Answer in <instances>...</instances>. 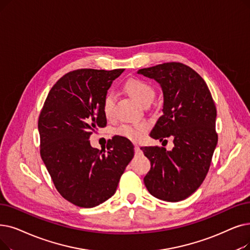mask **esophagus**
<instances>
[{
  "label": "esophagus",
  "instance_id": "34e87169",
  "mask_svg": "<svg viewBox=\"0 0 250 250\" xmlns=\"http://www.w3.org/2000/svg\"><path fill=\"white\" fill-rule=\"evenodd\" d=\"M135 153H136V154H139V155L142 154V150L140 149V147H139L138 145H135Z\"/></svg>",
  "mask_w": 250,
  "mask_h": 250
}]
</instances>
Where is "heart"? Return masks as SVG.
<instances>
[{
	"mask_svg": "<svg viewBox=\"0 0 250 250\" xmlns=\"http://www.w3.org/2000/svg\"><path fill=\"white\" fill-rule=\"evenodd\" d=\"M126 91L141 105H145L149 101H153L155 92L152 86L142 80H131L125 84ZM115 97L112 93H108L103 101V112L107 118H111L114 114ZM148 129L147 124L124 125L117 128V135L126 138L134 142L142 140Z\"/></svg>",
	"mask_w": 250,
	"mask_h": 250,
	"instance_id": "heart-1",
	"label": "heart"
}]
</instances>
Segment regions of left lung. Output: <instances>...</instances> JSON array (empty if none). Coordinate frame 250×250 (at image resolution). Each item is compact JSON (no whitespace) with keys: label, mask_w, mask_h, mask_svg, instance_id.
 <instances>
[{"label":"left lung","mask_w":250,"mask_h":250,"mask_svg":"<svg viewBox=\"0 0 250 250\" xmlns=\"http://www.w3.org/2000/svg\"><path fill=\"white\" fill-rule=\"evenodd\" d=\"M138 73L156 81L164 93V114L150 137L159 141L171 137L175 145L170 151L157 146L141 147L151 164L144 184L158 199L184 200L204 181L218 144L211 94L200 75L183 63L158 64L139 69Z\"/></svg>","instance_id":"8db88e82"}]
</instances>
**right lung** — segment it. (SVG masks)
I'll return each mask as SVG.
<instances>
[{
    "label": "right lung",
    "instance_id": "1",
    "mask_svg": "<svg viewBox=\"0 0 250 250\" xmlns=\"http://www.w3.org/2000/svg\"><path fill=\"white\" fill-rule=\"evenodd\" d=\"M124 69H78L53 85L39 117L41 157L61 196L95 208L115 193L134 157V145L115 136L107 151L93 148L91 135L106 126L103 101Z\"/></svg>",
    "mask_w": 250,
    "mask_h": 250
}]
</instances>
